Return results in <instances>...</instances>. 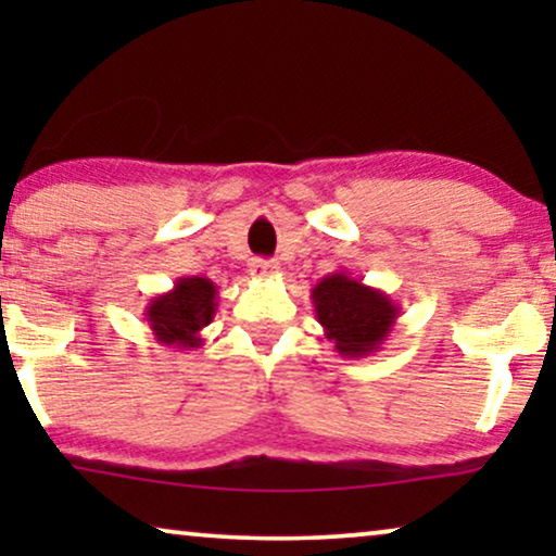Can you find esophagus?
<instances>
[{
  "instance_id": "34e87169",
  "label": "esophagus",
  "mask_w": 556,
  "mask_h": 556,
  "mask_svg": "<svg viewBox=\"0 0 556 556\" xmlns=\"http://www.w3.org/2000/svg\"><path fill=\"white\" fill-rule=\"evenodd\" d=\"M280 270V265L276 261H263V257H255L253 263H250V273H253L255 278H273L276 273Z\"/></svg>"
}]
</instances>
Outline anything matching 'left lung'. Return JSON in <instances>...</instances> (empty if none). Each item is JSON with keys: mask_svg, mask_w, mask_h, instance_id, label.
<instances>
[{"mask_svg": "<svg viewBox=\"0 0 556 556\" xmlns=\"http://www.w3.org/2000/svg\"><path fill=\"white\" fill-rule=\"evenodd\" d=\"M311 301L324 337L346 359H364L379 352L400 318V303L344 270L318 280L311 288Z\"/></svg>", "mask_w": 556, "mask_h": 556, "instance_id": "8db88e82", "label": "left lung"}]
</instances>
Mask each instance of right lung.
<instances>
[{
	"label": "right lung",
	"instance_id": "right-lung-1",
	"mask_svg": "<svg viewBox=\"0 0 556 556\" xmlns=\"http://www.w3.org/2000/svg\"><path fill=\"white\" fill-rule=\"evenodd\" d=\"M217 311V286L204 276L174 280V288L149 301L147 321L156 344L192 352L204 344L202 329Z\"/></svg>",
	"mask_w": 556,
	"mask_h": 556
}]
</instances>
